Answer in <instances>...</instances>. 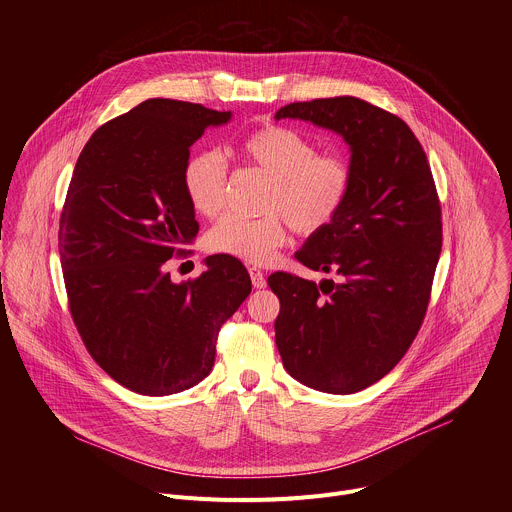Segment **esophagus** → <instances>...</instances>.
<instances>
[{"label":"esophagus","instance_id":"esophagus-1","mask_svg":"<svg viewBox=\"0 0 512 512\" xmlns=\"http://www.w3.org/2000/svg\"><path fill=\"white\" fill-rule=\"evenodd\" d=\"M249 275H251V283H253V287L263 289V287L267 285V279H265V275H263L259 269L251 267V269H249Z\"/></svg>","mask_w":512,"mask_h":512}]
</instances>
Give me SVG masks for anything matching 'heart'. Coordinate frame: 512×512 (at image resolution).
Instances as JSON below:
<instances>
[{"instance_id": "heart-1", "label": "heart", "mask_w": 512, "mask_h": 512, "mask_svg": "<svg viewBox=\"0 0 512 512\" xmlns=\"http://www.w3.org/2000/svg\"><path fill=\"white\" fill-rule=\"evenodd\" d=\"M241 156L269 176L263 216H225L206 235L212 253L253 265L273 261L287 239V225L302 237L322 233L342 210L352 168L338 154H318L316 143L296 129L263 125L239 145ZM227 162L216 152L192 154L182 170V188L202 216H216L227 200Z\"/></svg>"}]
</instances>
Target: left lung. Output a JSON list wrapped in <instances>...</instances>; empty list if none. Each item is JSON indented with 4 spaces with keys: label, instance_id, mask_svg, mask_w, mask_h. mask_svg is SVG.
<instances>
[{
    "label": "left lung",
    "instance_id": "8db88e82",
    "mask_svg": "<svg viewBox=\"0 0 512 512\" xmlns=\"http://www.w3.org/2000/svg\"><path fill=\"white\" fill-rule=\"evenodd\" d=\"M275 119H302L342 135L352 186L322 233L296 259L336 273L320 285L277 271L275 344L285 371L316 391L350 395L403 358L427 312L442 251V206L427 156L397 115L356 97L291 103Z\"/></svg>",
    "mask_w": 512,
    "mask_h": 512
}]
</instances>
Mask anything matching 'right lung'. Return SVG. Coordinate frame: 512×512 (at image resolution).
Listing matches in <instances>:
<instances>
[{
	"label": "right lung",
	"instance_id": "add662e5",
	"mask_svg": "<svg viewBox=\"0 0 512 512\" xmlns=\"http://www.w3.org/2000/svg\"><path fill=\"white\" fill-rule=\"evenodd\" d=\"M231 111L148 99L83 148L60 214L58 253L75 326L99 367L133 393L162 397L212 371L221 326L251 294L245 265L206 257L174 283L166 261L198 233L182 188L190 145Z\"/></svg>",
	"mask_w": 512,
	"mask_h": 512
}]
</instances>
